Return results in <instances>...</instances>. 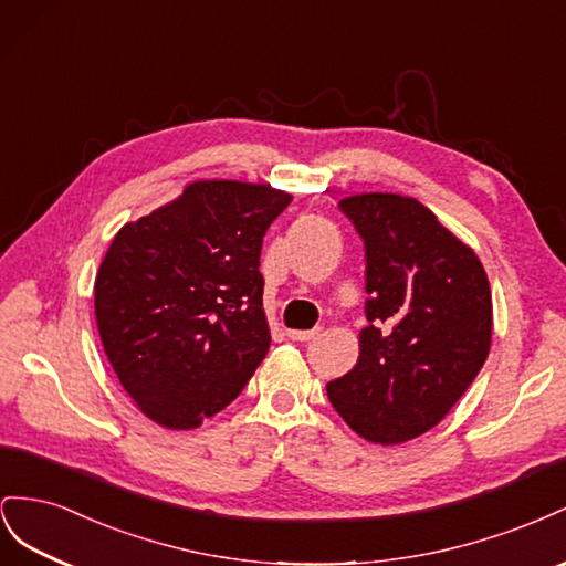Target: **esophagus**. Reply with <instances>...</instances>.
Wrapping results in <instances>:
<instances>
[{"mask_svg": "<svg viewBox=\"0 0 566 566\" xmlns=\"http://www.w3.org/2000/svg\"><path fill=\"white\" fill-rule=\"evenodd\" d=\"M319 329H289L286 336L292 338V342H311V338L317 336Z\"/></svg>", "mask_w": 566, "mask_h": 566, "instance_id": "obj_1", "label": "esophagus"}]
</instances>
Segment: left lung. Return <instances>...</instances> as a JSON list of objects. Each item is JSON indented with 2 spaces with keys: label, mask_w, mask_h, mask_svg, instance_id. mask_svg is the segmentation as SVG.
<instances>
[{
  "label": "left lung",
  "mask_w": 566,
  "mask_h": 566,
  "mask_svg": "<svg viewBox=\"0 0 566 566\" xmlns=\"http://www.w3.org/2000/svg\"><path fill=\"white\" fill-rule=\"evenodd\" d=\"M338 208L365 244L369 325L358 363L327 396L363 439L406 443L441 422L489 358L486 270L417 199L358 193Z\"/></svg>",
  "instance_id": "obj_1"
}]
</instances>
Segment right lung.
Masks as SVG:
<instances>
[{
    "label": "right lung",
    "mask_w": 566,
    "mask_h": 566,
    "mask_svg": "<svg viewBox=\"0 0 566 566\" xmlns=\"http://www.w3.org/2000/svg\"><path fill=\"white\" fill-rule=\"evenodd\" d=\"M286 191L191 182L127 222L94 280L111 367L135 406L166 429H197L241 394L270 348L261 247Z\"/></svg>",
    "instance_id": "obj_1"
}]
</instances>
